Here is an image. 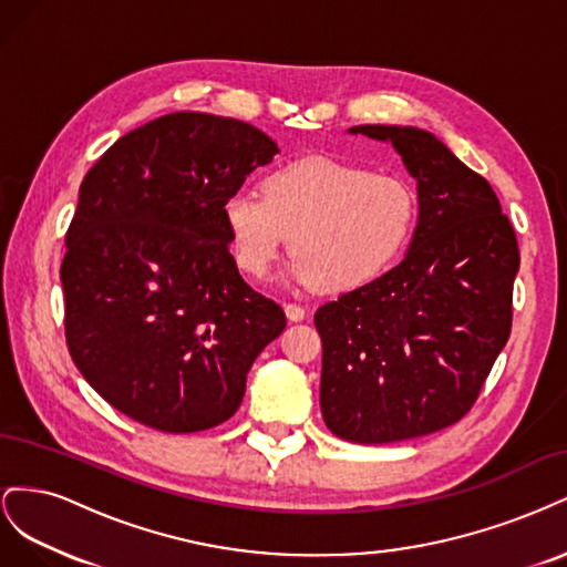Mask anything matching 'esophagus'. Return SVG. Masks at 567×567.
Segmentation results:
<instances>
[{
  "instance_id": "1",
  "label": "esophagus",
  "mask_w": 567,
  "mask_h": 567,
  "mask_svg": "<svg viewBox=\"0 0 567 567\" xmlns=\"http://www.w3.org/2000/svg\"><path fill=\"white\" fill-rule=\"evenodd\" d=\"M284 310H286L288 321H302V319H305V310H302L300 305H296V302H288V305H284Z\"/></svg>"
}]
</instances>
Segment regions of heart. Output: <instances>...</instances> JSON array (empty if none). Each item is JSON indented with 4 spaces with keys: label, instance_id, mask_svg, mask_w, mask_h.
<instances>
[{
    "label": "heart",
    "instance_id": "obj_1",
    "mask_svg": "<svg viewBox=\"0 0 567 567\" xmlns=\"http://www.w3.org/2000/svg\"><path fill=\"white\" fill-rule=\"evenodd\" d=\"M234 260L262 281L286 238L290 277L329 293L373 281L398 260L416 227V194L404 179L331 158L274 167L260 196L236 188L221 200Z\"/></svg>",
    "mask_w": 567,
    "mask_h": 567
}]
</instances>
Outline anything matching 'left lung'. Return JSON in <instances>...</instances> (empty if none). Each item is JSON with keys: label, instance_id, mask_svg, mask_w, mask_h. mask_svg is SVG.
Listing matches in <instances>:
<instances>
[{"label": "left lung", "instance_id": "left-lung-1", "mask_svg": "<svg viewBox=\"0 0 567 567\" xmlns=\"http://www.w3.org/2000/svg\"><path fill=\"white\" fill-rule=\"evenodd\" d=\"M390 142L419 186L404 260L321 305V414L359 444L431 435L468 414L513 321L518 238L485 177L431 132L359 125Z\"/></svg>", "mask_w": 567, "mask_h": 567}]
</instances>
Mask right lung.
Returning a JSON list of instances; mask_svg holds the SVG:
<instances>
[{
  "label": "right lung",
  "instance_id": "right-lung-1",
  "mask_svg": "<svg viewBox=\"0 0 567 567\" xmlns=\"http://www.w3.org/2000/svg\"><path fill=\"white\" fill-rule=\"evenodd\" d=\"M274 153L244 120L179 111L120 136L84 175L61 262L65 342L125 416L163 433L225 423L286 329L238 274L221 219Z\"/></svg>",
  "mask_w": 567,
  "mask_h": 567
}]
</instances>
